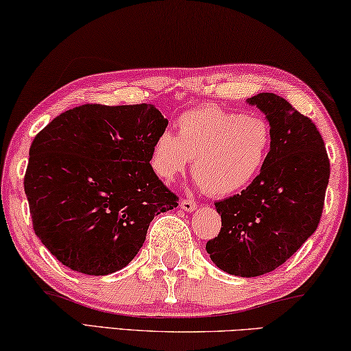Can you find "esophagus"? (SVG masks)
Listing matches in <instances>:
<instances>
[{
    "label": "esophagus",
    "instance_id": "1",
    "mask_svg": "<svg viewBox=\"0 0 351 351\" xmlns=\"http://www.w3.org/2000/svg\"><path fill=\"white\" fill-rule=\"evenodd\" d=\"M180 206L186 210V213H192V210L197 209V202L192 198H184V199H181Z\"/></svg>",
    "mask_w": 351,
    "mask_h": 351
}]
</instances>
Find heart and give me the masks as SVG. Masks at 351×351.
Returning a JSON list of instances; mask_svg holds the SVG:
<instances>
[{
  "mask_svg": "<svg viewBox=\"0 0 351 351\" xmlns=\"http://www.w3.org/2000/svg\"><path fill=\"white\" fill-rule=\"evenodd\" d=\"M176 128L178 137L160 132L149 154L153 171L165 182L193 160L192 173L203 191L228 197L252 184L269 159L271 130L263 117L206 104L182 114Z\"/></svg>",
  "mask_w": 351,
  "mask_h": 351,
  "instance_id": "b5f03b06",
  "label": "heart"
}]
</instances>
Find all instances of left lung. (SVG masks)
<instances>
[{"label": "left lung", "mask_w": 351, "mask_h": 351, "mask_svg": "<svg viewBox=\"0 0 351 351\" xmlns=\"http://www.w3.org/2000/svg\"><path fill=\"white\" fill-rule=\"evenodd\" d=\"M247 101L271 130L269 159L245 191L215 203L219 236L206 243L213 263L236 276H261L285 264L319 226L330 159L314 121L275 93Z\"/></svg>", "instance_id": "8db88e82"}]
</instances>
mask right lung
<instances>
[{"label": "right lung", "instance_id": "1", "mask_svg": "<svg viewBox=\"0 0 351 351\" xmlns=\"http://www.w3.org/2000/svg\"><path fill=\"white\" fill-rule=\"evenodd\" d=\"M169 120L153 104H82L34 137L25 193L36 236L69 269L109 275L145 242L178 197L149 165Z\"/></svg>", "mask_w": 351, "mask_h": 351}]
</instances>
